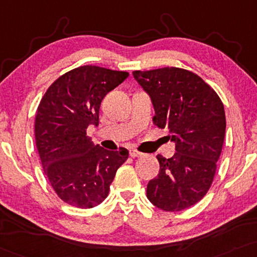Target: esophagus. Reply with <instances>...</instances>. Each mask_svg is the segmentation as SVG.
<instances>
[{"label": "esophagus", "instance_id": "obj_1", "mask_svg": "<svg viewBox=\"0 0 257 257\" xmlns=\"http://www.w3.org/2000/svg\"><path fill=\"white\" fill-rule=\"evenodd\" d=\"M129 154H131V157H133V158H135V157L144 156V154H142L141 152H139V151L135 150V148H131V150H129Z\"/></svg>", "mask_w": 257, "mask_h": 257}]
</instances>
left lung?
<instances>
[{
    "instance_id": "8db88e82",
    "label": "left lung",
    "mask_w": 257,
    "mask_h": 257,
    "mask_svg": "<svg viewBox=\"0 0 257 257\" xmlns=\"http://www.w3.org/2000/svg\"><path fill=\"white\" fill-rule=\"evenodd\" d=\"M133 75L151 97L153 123L168 129L176 145L171 158L157 156L159 174L148 182L147 199L163 211H183L211 188L226 129L224 105L211 86L182 68L135 70Z\"/></svg>"
}]
</instances>
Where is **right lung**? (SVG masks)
<instances>
[{"label": "right lung", "instance_id": "obj_1", "mask_svg": "<svg viewBox=\"0 0 257 257\" xmlns=\"http://www.w3.org/2000/svg\"><path fill=\"white\" fill-rule=\"evenodd\" d=\"M129 73L82 66L60 76L45 92L36 113V145L43 169L61 200L92 208L106 199L116 171L129 152L104 150L87 137L99 124L105 95Z\"/></svg>", "mask_w": 257, "mask_h": 257}]
</instances>
